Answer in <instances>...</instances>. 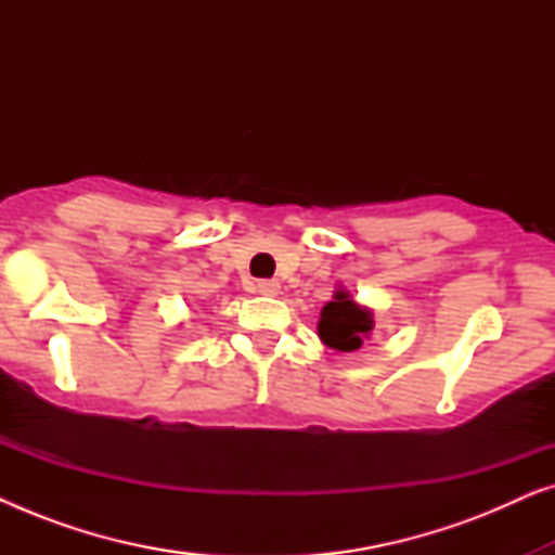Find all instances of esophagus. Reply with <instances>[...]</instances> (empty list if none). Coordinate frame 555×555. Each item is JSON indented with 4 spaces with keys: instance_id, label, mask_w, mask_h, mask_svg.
<instances>
[{
    "instance_id": "obj_1",
    "label": "esophagus",
    "mask_w": 555,
    "mask_h": 555,
    "mask_svg": "<svg viewBox=\"0 0 555 555\" xmlns=\"http://www.w3.org/2000/svg\"><path fill=\"white\" fill-rule=\"evenodd\" d=\"M257 293L268 295V298H275L280 293V283L278 280H260V283H257Z\"/></svg>"
}]
</instances>
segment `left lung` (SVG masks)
I'll return each instance as SVG.
<instances>
[{
  "instance_id": "1",
  "label": "left lung",
  "mask_w": 555,
  "mask_h": 555,
  "mask_svg": "<svg viewBox=\"0 0 555 555\" xmlns=\"http://www.w3.org/2000/svg\"><path fill=\"white\" fill-rule=\"evenodd\" d=\"M374 331V310L351 298L344 285L336 287L333 300L325 302L318 321V338L333 351L351 353L363 346Z\"/></svg>"
}]
</instances>
